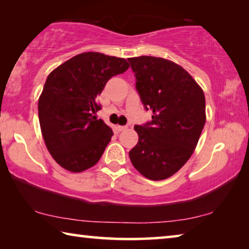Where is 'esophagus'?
I'll list each match as a JSON object with an SVG mask.
<instances>
[{"label":"esophagus","mask_w":249,"mask_h":249,"mask_svg":"<svg viewBox=\"0 0 249 249\" xmlns=\"http://www.w3.org/2000/svg\"><path fill=\"white\" fill-rule=\"evenodd\" d=\"M126 128H127V126H116V129L117 132H122V130H125Z\"/></svg>","instance_id":"esophagus-1"}]
</instances>
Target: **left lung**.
Masks as SVG:
<instances>
[{"instance_id": "1", "label": "left lung", "mask_w": 249, "mask_h": 249, "mask_svg": "<svg viewBox=\"0 0 249 249\" xmlns=\"http://www.w3.org/2000/svg\"><path fill=\"white\" fill-rule=\"evenodd\" d=\"M136 90L151 121L135 125L138 142L129 151L133 166L147 179L175 175L195 151L205 124V98L182 67L163 58H128Z\"/></svg>"}]
</instances>
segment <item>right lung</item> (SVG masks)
<instances>
[{
	"instance_id": "1",
	"label": "right lung",
	"mask_w": 249,
	"mask_h": 249,
	"mask_svg": "<svg viewBox=\"0 0 249 249\" xmlns=\"http://www.w3.org/2000/svg\"><path fill=\"white\" fill-rule=\"evenodd\" d=\"M128 62L100 53L77 54L50 72L38 101L41 134L50 155L65 169L81 172L99 161L113 130L94 114L96 98Z\"/></svg>"
}]
</instances>
